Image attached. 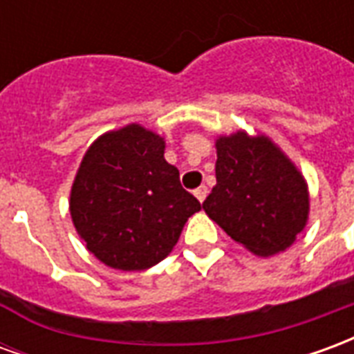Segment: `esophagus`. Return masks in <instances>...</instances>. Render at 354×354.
<instances>
[{
	"instance_id": "esophagus-1",
	"label": "esophagus",
	"mask_w": 354,
	"mask_h": 354,
	"mask_svg": "<svg viewBox=\"0 0 354 354\" xmlns=\"http://www.w3.org/2000/svg\"><path fill=\"white\" fill-rule=\"evenodd\" d=\"M195 197H197V199L201 201V203H203V201L207 199V195H208V189H207V185H201V187H197V189H195Z\"/></svg>"
}]
</instances>
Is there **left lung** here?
Here are the masks:
<instances>
[{
	"label": "left lung",
	"mask_w": 354,
	"mask_h": 354,
	"mask_svg": "<svg viewBox=\"0 0 354 354\" xmlns=\"http://www.w3.org/2000/svg\"><path fill=\"white\" fill-rule=\"evenodd\" d=\"M216 185L203 208L233 241L261 258L286 250L309 216V193L296 165L258 134L216 140Z\"/></svg>",
	"instance_id": "8db88e82"
}]
</instances>
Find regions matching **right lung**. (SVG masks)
<instances>
[{
	"label": "right lung",
	"mask_w": 354,
	"mask_h": 354,
	"mask_svg": "<svg viewBox=\"0 0 354 354\" xmlns=\"http://www.w3.org/2000/svg\"><path fill=\"white\" fill-rule=\"evenodd\" d=\"M201 203L165 161V140L140 124L94 140L70 193V212L88 252L121 271L165 260Z\"/></svg>",
	"instance_id": "right-lung-1"
}]
</instances>
